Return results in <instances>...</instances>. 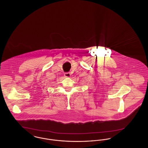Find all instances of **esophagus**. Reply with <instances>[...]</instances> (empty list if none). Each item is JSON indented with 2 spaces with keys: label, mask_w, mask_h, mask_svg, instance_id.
I'll return each instance as SVG.
<instances>
[{
  "label": "esophagus",
  "mask_w": 148,
  "mask_h": 148,
  "mask_svg": "<svg viewBox=\"0 0 148 148\" xmlns=\"http://www.w3.org/2000/svg\"><path fill=\"white\" fill-rule=\"evenodd\" d=\"M64 76L66 77H71V73H69V72L65 73H64Z\"/></svg>",
  "instance_id": "obj_1"
}]
</instances>
